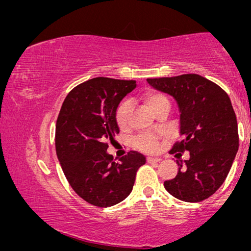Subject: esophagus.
I'll return each mask as SVG.
<instances>
[{"label":"esophagus","instance_id":"obj_1","mask_svg":"<svg viewBox=\"0 0 251 251\" xmlns=\"http://www.w3.org/2000/svg\"><path fill=\"white\" fill-rule=\"evenodd\" d=\"M147 161L150 162V164H157V162L161 161V158L160 157H148Z\"/></svg>","mask_w":251,"mask_h":251}]
</instances>
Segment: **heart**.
I'll list each match as a JSON object with an SVG mask.
<instances>
[{
	"label": "heart",
	"mask_w": 251,
	"mask_h": 251,
	"mask_svg": "<svg viewBox=\"0 0 251 251\" xmlns=\"http://www.w3.org/2000/svg\"><path fill=\"white\" fill-rule=\"evenodd\" d=\"M142 100L154 115H158L164 109H169L171 102L166 94L156 90H147L142 94ZM132 110V103L128 100H124L118 105L116 112V122L119 128L125 129L129 124V115ZM159 137L154 135H139L135 140V147L137 149L146 151V152H154L159 148Z\"/></svg>",
	"instance_id": "obj_1"
}]
</instances>
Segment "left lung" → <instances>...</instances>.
I'll return each mask as SVG.
<instances>
[{"instance_id":"obj_1","label":"left lung","mask_w":251,"mask_h":251,"mask_svg":"<svg viewBox=\"0 0 251 251\" xmlns=\"http://www.w3.org/2000/svg\"><path fill=\"white\" fill-rule=\"evenodd\" d=\"M147 80L177 102L183 140L171 152H190L184 161L179 159L181 153L175 154L178 173L165 181V189L186 202L207 199L224 183L239 149L238 123L230 98L217 84L197 74Z\"/></svg>"}]
</instances>
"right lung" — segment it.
<instances>
[{
  "mask_svg": "<svg viewBox=\"0 0 251 251\" xmlns=\"http://www.w3.org/2000/svg\"><path fill=\"white\" fill-rule=\"evenodd\" d=\"M135 80L97 77L69 92L55 126L56 156L74 191L97 207H111L132 192L146 157L129 151L118 161L107 141L119 133L116 112Z\"/></svg>",
  "mask_w": 251,
  "mask_h": 251,
  "instance_id": "obj_1",
  "label": "right lung"
}]
</instances>
